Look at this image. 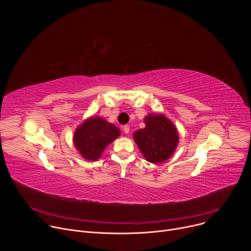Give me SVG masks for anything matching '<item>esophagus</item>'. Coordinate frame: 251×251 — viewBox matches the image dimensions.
I'll use <instances>...</instances> for the list:
<instances>
[{
    "label": "esophagus",
    "instance_id": "1",
    "mask_svg": "<svg viewBox=\"0 0 251 251\" xmlns=\"http://www.w3.org/2000/svg\"><path fill=\"white\" fill-rule=\"evenodd\" d=\"M129 130H130V127H129L128 125L123 126V131H124L126 134H128V133H129Z\"/></svg>",
    "mask_w": 251,
    "mask_h": 251
}]
</instances>
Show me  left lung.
<instances>
[{"label": "left lung", "instance_id": "left-lung-1", "mask_svg": "<svg viewBox=\"0 0 251 251\" xmlns=\"http://www.w3.org/2000/svg\"><path fill=\"white\" fill-rule=\"evenodd\" d=\"M144 122L145 128L133 134L135 143L148 162L154 164L165 162L177 146L176 128L163 114H149Z\"/></svg>", "mask_w": 251, "mask_h": 251}]
</instances>
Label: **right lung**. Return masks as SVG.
<instances>
[{"label": "right lung", "mask_w": 251, "mask_h": 251, "mask_svg": "<svg viewBox=\"0 0 251 251\" xmlns=\"http://www.w3.org/2000/svg\"><path fill=\"white\" fill-rule=\"evenodd\" d=\"M120 134V130L115 125L102 117H90L76 128L74 143L85 160L96 161Z\"/></svg>", "instance_id": "1"}]
</instances>
